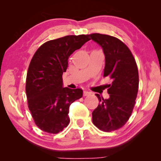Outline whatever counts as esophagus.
I'll list each match as a JSON object with an SVG mask.
<instances>
[{"mask_svg":"<svg viewBox=\"0 0 161 161\" xmlns=\"http://www.w3.org/2000/svg\"><path fill=\"white\" fill-rule=\"evenodd\" d=\"M91 93H92L91 92H88V91H87V90H85V91H84V95L85 96H87V95H90V94H91Z\"/></svg>","mask_w":161,"mask_h":161,"instance_id":"esophagus-1","label":"esophagus"}]
</instances>
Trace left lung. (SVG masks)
<instances>
[{"label": "left lung", "instance_id": "1", "mask_svg": "<svg viewBox=\"0 0 161 161\" xmlns=\"http://www.w3.org/2000/svg\"><path fill=\"white\" fill-rule=\"evenodd\" d=\"M88 36L102 47L104 76L112 79L109 98L96 94L100 104L92 112V122L101 130L111 132L123 126L133 110L138 90V67L130 50L119 39L99 33Z\"/></svg>", "mask_w": 161, "mask_h": 161}]
</instances>
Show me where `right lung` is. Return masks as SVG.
<instances>
[{
  "label": "right lung",
  "mask_w": 161,
  "mask_h": 161,
  "mask_svg": "<svg viewBox=\"0 0 161 161\" xmlns=\"http://www.w3.org/2000/svg\"><path fill=\"white\" fill-rule=\"evenodd\" d=\"M88 35L66 36L45 42L33 56L26 76L28 107L38 128L57 134L69 123V106L82 97L81 88L64 87L68 59L89 41Z\"/></svg>",
  "instance_id": "1"
}]
</instances>
